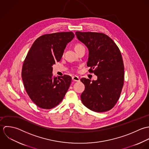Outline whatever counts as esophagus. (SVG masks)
Returning <instances> with one entry per match:
<instances>
[{
    "label": "esophagus",
    "instance_id": "1",
    "mask_svg": "<svg viewBox=\"0 0 149 149\" xmlns=\"http://www.w3.org/2000/svg\"><path fill=\"white\" fill-rule=\"evenodd\" d=\"M72 79L74 81H75V82H79L80 81V79L77 76H73L72 77Z\"/></svg>",
    "mask_w": 149,
    "mask_h": 149
}]
</instances>
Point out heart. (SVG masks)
I'll use <instances>...</instances> for the list:
<instances>
[{
	"label": "heart",
	"instance_id": "obj_1",
	"mask_svg": "<svg viewBox=\"0 0 149 149\" xmlns=\"http://www.w3.org/2000/svg\"><path fill=\"white\" fill-rule=\"evenodd\" d=\"M82 47H83V46H82L81 44H77V45H75V50L77 51V50H78V49H79V48H82Z\"/></svg>",
	"mask_w": 149,
	"mask_h": 149
}]
</instances>
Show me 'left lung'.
<instances>
[{"label": "left lung", "instance_id": "obj_1", "mask_svg": "<svg viewBox=\"0 0 149 149\" xmlns=\"http://www.w3.org/2000/svg\"><path fill=\"white\" fill-rule=\"evenodd\" d=\"M75 34L89 49V72L97 76V80L92 82L81 79L85 86L81 95L82 102L94 112L109 111L118 102L124 85V67L120 51L104 33L76 31Z\"/></svg>", "mask_w": 149, "mask_h": 149}]
</instances>
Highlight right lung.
<instances>
[{
    "label": "right lung",
    "mask_w": 149,
    "mask_h": 149,
    "mask_svg": "<svg viewBox=\"0 0 149 149\" xmlns=\"http://www.w3.org/2000/svg\"><path fill=\"white\" fill-rule=\"evenodd\" d=\"M74 37L72 31L44 34L35 40L24 60L21 75L25 88L31 101L42 109L59 104L71 85L69 75L55 77L52 66L59 61Z\"/></svg>",
    "instance_id": "obj_1"
}]
</instances>
